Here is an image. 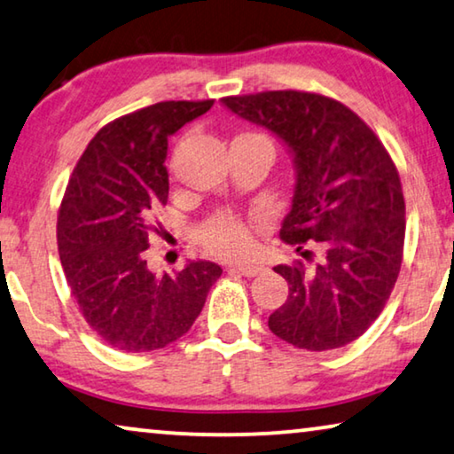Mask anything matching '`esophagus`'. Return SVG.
<instances>
[{
    "label": "esophagus",
    "mask_w": 454,
    "mask_h": 454,
    "mask_svg": "<svg viewBox=\"0 0 454 454\" xmlns=\"http://www.w3.org/2000/svg\"><path fill=\"white\" fill-rule=\"evenodd\" d=\"M232 270H236V273L245 275V277H254L259 275L262 270V265H259V262H250V261H240V262H234L232 265Z\"/></svg>",
    "instance_id": "esophagus-1"
}]
</instances>
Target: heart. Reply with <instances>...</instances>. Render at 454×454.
<instances>
[{"label": "heart", "mask_w": 454, "mask_h": 454, "mask_svg": "<svg viewBox=\"0 0 454 454\" xmlns=\"http://www.w3.org/2000/svg\"><path fill=\"white\" fill-rule=\"evenodd\" d=\"M201 240L214 253L234 256L245 253L253 242L250 228L240 215L232 212H218L201 226Z\"/></svg>", "instance_id": "b5f03b06"}]
</instances>
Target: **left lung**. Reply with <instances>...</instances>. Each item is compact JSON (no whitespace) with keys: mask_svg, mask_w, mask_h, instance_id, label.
Masks as SVG:
<instances>
[{"mask_svg":"<svg viewBox=\"0 0 454 454\" xmlns=\"http://www.w3.org/2000/svg\"><path fill=\"white\" fill-rule=\"evenodd\" d=\"M230 112L267 128L294 157L292 209L281 239L306 267L277 265L289 286L269 316L281 340L333 350L377 320L402 267L405 204L397 168L375 132L340 101L308 91H262L222 99Z\"/></svg>","mask_w":454,"mask_h":454,"instance_id":"left-lung-1","label":"left lung"}]
</instances>
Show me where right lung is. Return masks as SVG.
<instances>
[{
  "label": "right lung",
  "mask_w": 454,
  "mask_h": 454,
  "mask_svg": "<svg viewBox=\"0 0 454 454\" xmlns=\"http://www.w3.org/2000/svg\"><path fill=\"white\" fill-rule=\"evenodd\" d=\"M214 106L160 101L101 128L60 201L59 256L71 294L101 340L124 353L165 348L193 326L220 265L192 261L175 275L146 265L154 212L167 204L168 137Z\"/></svg>",
  "instance_id": "add662e5"
}]
</instances>
